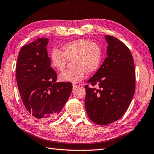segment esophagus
I'll return each mask as SVG.
<instances>
[{
  "label": "esophagus",
  "mask_w": 154,
  "mask_h": 154,
  "mask_svg": "<svg viewBox=\"0 0 154 154\" xmlns=\"http://www.w3.org/2000/svg\"><path fill=\"white\" fill-rule=\"evenodd\" d=\"M77 85L76 84H72V87H73V89H75V88H77Z\"/></svg>",
  "instance_id": "obj_1"
}]
</instances>
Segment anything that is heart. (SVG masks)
Returning <instances> with one entry per match:
<instances>
[{
	"instance_id": "heart-1",
	"label": "heart",
	"mask_w": 154,
	"mask_h": 154,
	"mask_svg": "<svg viewBox=\"0 0 154 154\" xmlns=\"http://www.w3.org/2000/svg\"><path fill=\"white\" fill-rule=\"evenodd\" d=\"M102 57L100 45L85 39H77L64 43L61 51L53 49L51 53V64L53 68L63 70L68 60L73 67L59 75L63 82L78 83L82 80L86 72L91 73L100 66Z\"/></svg>"
}]
</instances>
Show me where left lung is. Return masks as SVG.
Instances as JSON below:
<instances>
[{
	"mask_svg": "<svg viewBox=\"0 0 154 154\" xmlns=\"http://www.w3.org/2000/svg\"><path fill=\"white\" fill-rule=\"evenodd\" d=\"M107 57L86 85L85 107L89 118L98 125L111 124L127 110L135 91L134 63L131 51L120 40L105 35Z\"/></svg>",
	"mask_w": 154,
	"mask_h": 154,
	"instance_id": "1",
	"label": "left lung"
}]
</instances>
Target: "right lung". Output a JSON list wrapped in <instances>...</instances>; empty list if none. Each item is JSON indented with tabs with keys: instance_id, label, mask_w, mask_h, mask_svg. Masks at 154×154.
Instances as JSON below:
<instances>
[{
	"instance_id": "1",
	"label": "right lung",
	"mask_w": 154,
	"mask_h": 154,
	"mask_svg": "<svg viewBox=\"0 0 154 154\" xmlns=\"http://www.w3.org/2000/svg\"><path fill=\"white\" fill-rule=\"evenodd\" d=\"M47 38H39L20 49L16 64V81L27 111L39 121H49L59 115L72 90L70 82H56L51 67Z\"/></svg>"
}]
</instances>
